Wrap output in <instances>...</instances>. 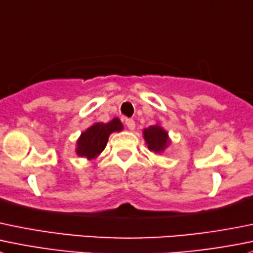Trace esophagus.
Here are the masks:
<instances>
[{
    "label": "esophagus",
    "instance_id": "1",
    "mask_svg": "<svg viewBox=\"0 0 253 253\" xmlns=\"http://www.w3.org/2000/svg\"><path fill=\"white\" fill-rule=\"evenodd\" d=\"M125 124H126L127 128H128V129H131V131H133V129H134V127H136V124H134V121H133V120H131V119L126 120V122H125Z\"/></svg>",
    "mask_w": 253,
    "mask_h": 253
}]
</instances>
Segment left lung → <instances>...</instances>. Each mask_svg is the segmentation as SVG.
Wrapping results in <instances>:
<instances>
[{
    "instance_id": "obj_1",
    "label": "left lung",
    "mask_w": 253,
    "mask_h": 253,
    "mask_svg": "<svg viewBox=\"0 0 253 253\" xmlns=\"http://www.w3.org/2000/svg\"><path fill=\"white\" fill-rule=\"evenodd\" d=\"M142 134H143V139L149 151L154 152L156 154L164 153L171 143L168 131H166L158 122L144 128L142 131Z\"/></svg>"
}]
</instances>
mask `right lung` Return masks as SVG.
I'll return each mask as SVG.
<instances>
[{"label": "right lung", "instance_id": "1", "mask_svg": "<svg viewBox=\"0 0 253 253\" xmlns=\"http://www.w3.org/2000/svg\"><path fill=\"white\" fill-rule=\"evenodd\" d=\"M122 129H124V125L117 117L106 124L95 122L89 128L82 132L77 141L75 153L82 158H86L87 161L97 158L106 147L110 134L114 132H121Z\"/></svg>", "mask_w": 253, "mask_h": 253}]
</instances>
